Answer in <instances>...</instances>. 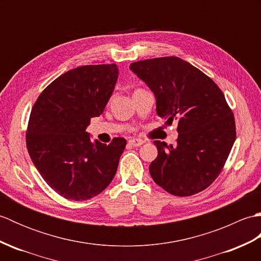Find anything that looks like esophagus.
I'll return each mask as SVG.
<instances>
[{
    "label": "esophagus",
    "mask_w": 261,
    "mask_h": 261,
    "mask_svg": "<svg viewBox=\"0 0 261 261\" xmlns=\"http://www.w3.org/2000/svg\"><path fill=\"white\" fill-rule=\"evenodd\" d=\"M129 143H130L131 146H134V147H139V146L143 145V143H145V141H143L142 139H136V138H132V139L129 140Z\"/></svg>",
    "instance_id": "esophagus-1"
}]
</instances>
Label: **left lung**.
I'll use <instances>...</instances> for the list:
<instances>
[{
    "label": "left lung",
    "mask_w": 261,
    "mask_h": 261,
    "mask_svg": "<svg viewBox=\"0 0 261 261\" xmlns=\"http://www.w3.org/2000/svg\"><path fill=\"white\" fill-rule=\"evenodd\" d=\"M130 69L156 97L160 118L176 120V145L156 140L158 156L149 166L157 185L176 196H191L216 179L236 140L234 116L219 86L178 57L132 63Z\"/></svg>",
    "instance_id": "left-lung-1"
}]
</instances>
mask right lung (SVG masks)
Returning a JSON list of instances; mask_svg holds the SVG:
<instances>
[{"instance_id":"1","label":"right lung","mask_w":261,"mask_h":261,"mask_svg":"<svg viewBox=\"0 0 261 261\" xmlns=\"http://www.w3.org/2000/svg\"><path fill=\"white\" fill-rule=\"evenodd\" d=\"M115 64L70 69L50 83L31 110L27 148L47 184L67 199L86 201L107 188L126 140H91L86 127L99 116L118 81Z\"/></svg>"}]
</instances>
